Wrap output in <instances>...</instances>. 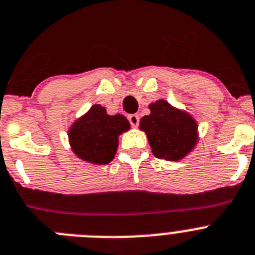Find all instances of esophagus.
<instances>
[{"label": "esophagus", "mask_w": 255, "mask_h": 255, "mask_svg": "<svg viewBox=\"0 0 255 255\" xmlns=\"http://www.w3.org/2000/svg\"><path fill=\"white\" fill-rule=\"evenodd\" d=\"M129 121L131 124L132 128H136L139 125V116L135 115V113H132V115H129Z\"/></svg>", "instance_id": "34e87169"}]
</instances>
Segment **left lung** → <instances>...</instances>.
Here are the masks:
<instances>
[{
  "instance_id": "8db88e82",
  "label": "left lung",
  "mask_w": 255,
  "mask_h": 255,
  "mask_svg": "<svg viewBox=\"0 0 255 255\" xmlns=\"http://www.w3.org/2000/svg\"><path fill=\"white\" fill-rule=\"evenodd\" d=\"M151 113L139 121L152 153L167 161H180L199 143V125L191 113L171 106L165 99L152 102Z\"/></svg>"
}]
</instances>
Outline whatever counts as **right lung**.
I'll return each mask as SVG.
<instances>
[{"label":"right lung","mask_w":255,"mask_h":255,"mask_svg":"<svg viewBox=\"0 0 255 255\" xmlns=\"http://www.w3.org/2000/svg\"><path fill=\"white\" fill-rule=\"evenodd\" d=\"M128 130L130 123L125 116L108 115L103 106L94 104L69 126V147L85 162L106 165L115 158L119 136Z\"/></svg>","instance_id":"obj_1"}]
</instances>
